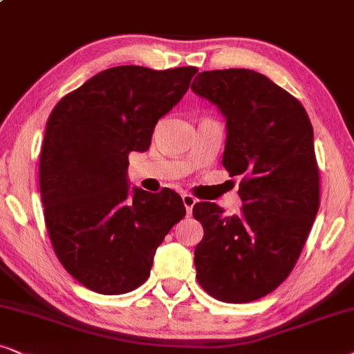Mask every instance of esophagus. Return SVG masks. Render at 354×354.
Instances as JSON below:
<instances>
[{"label":"esophagus","instance_id":"esophagus-1","mask_svg":"<svg viewBox=\"0 0 354 354\" xmlns=\"http://www.w3.org/2000/svg\"><path fill=\"white\" fill-rule=\"evenodd\" d=\"M181 198H183V204H185V207H186V212H187V216H191V212H192V207H194V204L198 203V199H196L194 196L187 194V192H185V194H183Z\"/></svg>","mask_w":354,"mask_h":354}]
</instances>
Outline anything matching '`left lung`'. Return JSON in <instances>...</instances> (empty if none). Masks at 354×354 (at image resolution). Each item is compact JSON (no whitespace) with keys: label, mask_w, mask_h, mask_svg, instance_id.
<instances>
[{"label":"left lung","mask_w":354,"mask_h":354,"mask_svg":"<svg viewBox=\"0 0 354 354\" xmlns=\"http://www.w3.org/2000/svg\"><path fill=\"white\" fill-rule=\"evenodd\" d=\"M191 89L227 120L222 165L230 176H241L243 203L230 217L214 203L192 207L204 227L194 250L196 277L222 302L257 301L290 274L315 221L314 129L301 102L258 71H203Z\"/></svg>","instance_id":"left-lung-1"}]
</instances>
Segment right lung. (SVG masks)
Returning <instances> with one entry per match:
<instances>
[{"label":"right lung","instance_id":"obj_1","mask_svg":"<svg viewBox=\"0 0 354 354\" xmlns=\"http://www.w3.org/2000/svg\"><path fill=\"white\" fill-rule=\"evenodd\" d=\"M196 66L107 68L62 97L40 151L44 216L57 258L106 296L149 279L156 248L186 216L181 196L127 180L129 153L149 150L156 122L186 95Z\"/></svg>","mask_w":354,"mask_h":354}]
</instances>
